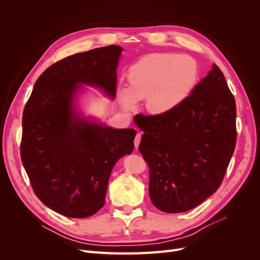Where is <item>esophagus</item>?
I'll list each match as a JSON object with an SVG mask.
<instances>
[{
  "label": "esophagus",
  "instance_id": "34e87169",
  "mask_svg": "<svg viewBox=\"0 0 260 260\" xmlns=\"http://www.w3.org/2000/svg\"><path fill=\"white\" fill-rule=\"evenodd\" d=\"M141 137H142V135H141L140 132H138V133H137V136H136V138H135V146H136V148H138V147H139L140 141H141Z\"/></svg>",
  "mask_w": 260,
  "mask_h": 260
}]
</instances>
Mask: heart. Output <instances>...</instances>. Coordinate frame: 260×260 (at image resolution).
<instances>
[{"label":"heart","mask_w":260,"mask_h":260,"mask_svg":"<svg viewBox=\"0 0 260 260\" xmlns=\"http://www.w3.org/2000/svg\"><path fill=\"white\" fill-rule=\"evenodd\" d=\"M198 78V64L192 57L175 53H152L129 68V88L120 90V99L128 108L135 106L136 101L147 99L149 113L168 114L190 95Z\"/></svg>","instance_id":"b5f03b06"}]
</instances>
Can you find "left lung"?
<instances>
[{"mask_svg": "<svg viewBox=\"0 0 260 260\" xmlns=\"http://www.w3.org/2000/svg\"><path fill=\"white\" fill-rule=\"evenodd\" d=\"M235 118L234 96L216 64L172 112L136 116L155 207L184 212L218 190L237 143Z\"/></svg>", "mask_w": 260, "mask_h": 260, "instance_id": "left-lung-1", "label": "left lung"}]
</instances>
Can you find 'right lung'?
<instances>
[{
  "label": "right lung",
  "mask_w": 260,
  "mask_h": 260,
  "mask_svg": "<svg viewBox=\"0 0 260 260\" xmlns=\"http://www.w3.org/2000/svg\"><path fill=\"white\" fill-rule=\"evenodd\" d=\"M122 49L108 45L62 58L38 78L22 114L20 157L37 198L58 214L85 218L105 204L116 161L133 151V129H113L76 116L78 83L116 95Z\"/></svg>",
  "instance_id": "right-lung-1"
}]
</instances>
